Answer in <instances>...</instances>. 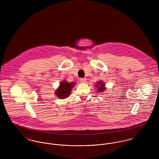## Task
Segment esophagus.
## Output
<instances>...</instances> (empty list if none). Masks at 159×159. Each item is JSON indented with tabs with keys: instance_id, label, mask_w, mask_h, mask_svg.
<instances>
[{
	"instance_id": "34e87169",
	"label": "esophagus",
	"mask_w": 159,
	"mask_h": 159,
	"mask_svg": "<svg viewBox=\"0 0 159 159\" xmlns=\"http://www.w3.org/2000/svg\"><path fill=\"white\" fill-rule=\"evenodd\" d=\"M80 81H81V83H86V78H81V79H80Z\"/></svg>"
}]
</instances>
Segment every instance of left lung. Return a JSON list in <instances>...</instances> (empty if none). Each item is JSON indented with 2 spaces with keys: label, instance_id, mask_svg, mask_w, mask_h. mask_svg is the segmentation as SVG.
<instances>
[{
  "label": "left lung",
  "instance_id": "obj_1",
  "mask_svg": "<svg viewBox=\"0 0 159 159\" xmlns=\"http://www.w3.org/2000/svg\"><path fill=\"white\" fill-rule=\"evenodd\" d=\"M103 82H98L97 83V85H96L97 87L98 88V92H102L103 91H105L106 89V88H104L105 86V84L102 83Z\"/></svg>",
  "mask_w": 159,
  "mask_h": 159
}]
</instances>
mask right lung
Instances as JSON below:
<instances>
[{
    "mask_svg": "<svg viewBox=\"0 0 159 159\" xmlns=\"http://www.w3.org/2000/svg\"><path fill=\"white\" fill-rule=\"evenodd\" d=\"M75 83H68L66 81L62 82L59 88L56 92V95L59 98H66L70 95L72 88L74 87Z\"/></svg>",
    "mask_w": 159,
    "mask_h": 159,
    "instance_id": "1",
    "label": "right lung"
}]
</instances>
